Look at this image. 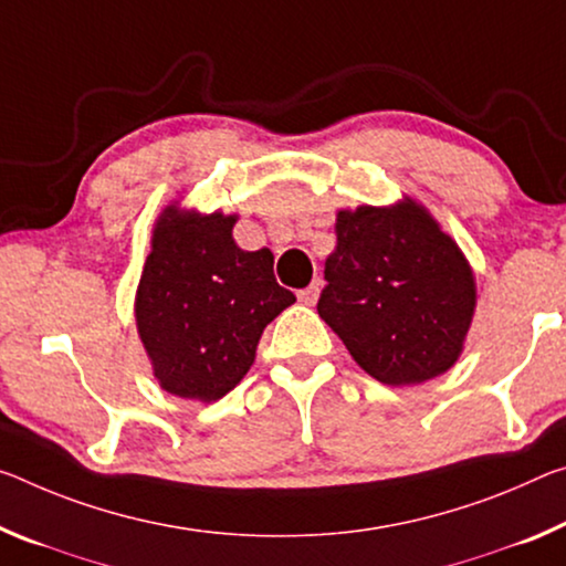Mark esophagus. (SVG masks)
Instances as JSON below:
<instances>
[{
    "label": "esophagus",
    "mask_w": 566,
    "mask_h": 566,
    "mask_svg": "<svg viewBox=\"0 0 566 566\" xmlns=\"http://www.w3.org/2000/svg\"><path fill=\"white\" fill-rule=\"evenodd\" d=\"M297 297H300L302 304H315L317 297H319V280L312 282V284L307 286V290H300Z\"/></svg>",
    "instance_id": "34e87169"
}]
</instances>
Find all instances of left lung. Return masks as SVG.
<instances>
[{
	"label": "left lung",
	"instance_id": "left-lung-1",
	"mask_svg": "<svg viewBox=\"0 0 566 566\" xmlns=\"http://www.w3.org/2000/svg\"><path fill=\"white\" fill-rule=\"evenodd\" d=\"M317 312L385 385H418L459 360L476 284L461 249L412 201L337 213Z\"/></svg>",
	"mask_w": 566,
	"mask_h": 566
}]
</instances>
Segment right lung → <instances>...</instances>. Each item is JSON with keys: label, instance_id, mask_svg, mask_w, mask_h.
Returning <instances> with one entry per match:
<instances>
[{"label": "right lung", "instance_id": "1", "mask_svg": "<svg viewBox=\"0 0 566 566\" xmlns=\"http://www.w3.org/2000/svg\"><path fill=\"white\" fill-rule=\"evenodd\" d=\"M237 219L166 209L143 266L136 322L160 388L219 400L254 363L259 337L294 294L274 280L269 249L241 251Z\"/></svg>", "mask_w": 566, "mask_h": 566}]
</instances>
